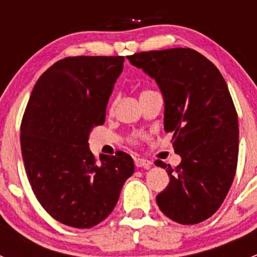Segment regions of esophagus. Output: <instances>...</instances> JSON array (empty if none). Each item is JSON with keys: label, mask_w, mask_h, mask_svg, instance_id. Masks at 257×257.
Masks as SVG:
<instances>
[{"label": "esophagus", "mask_w": 257, "mask_h": 257, "mask_svg": "<svg viewBox=\"0 0 257 257\" xmlns=\"http://www.w3.org/2000/svg\"><path fill=\"white\" fill-rule=\"evenodd\" d=\"M134 163H136L137 168H144V169H149L152 167V162H149L148 159H144V158H136L134 159Z\"/></svg>", "instance_id": "obj_1"}]
</instances>
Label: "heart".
<instances>
[{
	"label": "heart",
	"mask_w": 257,
	"mask_h": 257,
	"mask_svg": "<svg viewBox=\"0 0 257 257\" xmlns=\"http://www.w3.org/2000/svg\"><path fill=\"white\" fill-rule=\"evenodd\" d=\"M145 92H149V90H145ZM143 93H144V92H143ZM139 138H142L141 134H136V136L132 137V142H137Z\"/></svg>",
	"instance_id": "1"
}]
</instances>
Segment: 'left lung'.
<instances>
[{"label": "left lung", "mask_w": 257, "mask_h": 257, "mask_svg": "<svg viewBox=\"0 0 257 257\" xmlns=\"http://www.w3.org/2000/svg\"><path fill=\"white\" fill-rule=\"evenodd\" d=\"M129 62L157 82L164 99V129L173 132L180 164L167 168L170 183L158 194L164 215L183 225L199 224L221 206L234 180L239 123L219 69L190 48L149 51Z\"/></svg>", "instance_id": "1"}]
</instances>
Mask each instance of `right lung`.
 <instances>
[{
  "instance_id": "obj_1",
  "label": "right lung",
  "mask_w": 257,
  "mask_h": 257,
  "mask_svg": "<svg viewBox=\"0 0 257 257\" xmlns=\"http://www.w3.org/2000/svg\"><path fill=\"white\" fill-rule=\"evenodd\" d=\"M124 57H67L33 87L21 124L23 163L36 198L64 225L89 229L108 217L134 173L129 154L89 149V134L105 121Z\"/></svg>"
}]
</instances>
